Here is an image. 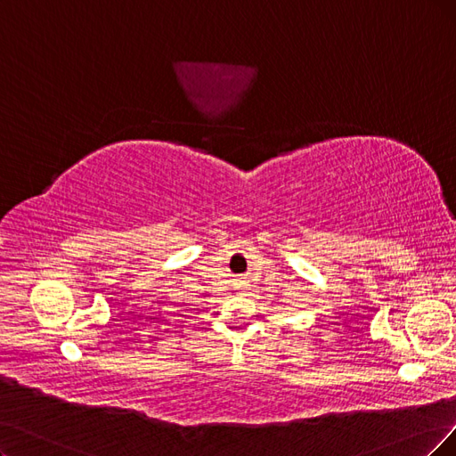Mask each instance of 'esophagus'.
Wrapping results in <instances>:
<instances>
[{
  "label": "esophagus",
  "mask_w": 456,
  "mask_h": 456,
  "mask_svg": "<svg viewBox=\"0 0 456 456\" xmlns=\"http://www.w3.org/2000/svg\"><path fill=\"white\" fill-rule=\"evenodd\" d=\"M240 285H239V288H240V291H246V288H248V285L244 283V281H239Z\"/></svg>",
  "instance_id": "esophagus-1"
}]
</instances>
